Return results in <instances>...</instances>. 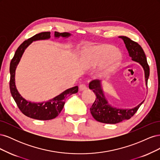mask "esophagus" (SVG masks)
<instances>
[{
	"label": "esophagus",
	"mask_w": 160,
	"mask_h": 160,
	"mask_svg": "<svg viewBox=\"0 0 160 160\" xmlns=\"http://www.w3.org/2000/svg\"><path fill=\"white\" fill-rule=\"evenodd\" d=\"M79 91H84V90L87 89V86L85 84L82 83V84L79 85Z\"/></svg>",
	"instance_id": "obj_1"
}]
</instances>
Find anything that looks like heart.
Masks as SVG:
<instances>
[{"label": "heart", "instance_id": "heart-1", "mask_svg": "<svg viewBox=\"0 0 160 160\" xmlns=\"http://www.w3.org/2000/svg\"><path fill=\"white\" fill-rule=\"evenodd\" d=\"M121 52L110 45L95 46L88 52V62L91 67L101 65L100 75H107L122 59Z\"/></svg>", "mask_w": 160, "mask_h": 160}]
</instances>
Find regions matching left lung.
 <instances>
[{"instance_id": "1", "label": "left lung", "mask_w": 160, "mask_h": 160, "mask_svg": "<svg viewBox=\"0 0 160 160\" xmlns=\"http://www.w3.org/2000/svg\"><path fill=\"white\" fill-rule=\"evenodd\" d=\"M119 37L123 41L132 60L139 62L143 67L146 85H148V80L149 76V67L147 62L146 56L142 47L138 42L131 40L127 37L120 36ZM89 88L90 89L93 90L97 97L95 102L90 108L91 113L96 121L101 123L115 124L122 121L129 119L137 112L139 108L144 101H143L136 107L132 109L116 108L110 105L108 100L106 99L101 87V81L96 79L91 81L89 84Z\"/></svg>"}]
</instances>
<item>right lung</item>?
<instances>
[{"label":"right lung","instance_id":"1","mask_svg":"<svg viewBox=\"0 0 160 160\" xmlns=\"http://www.w3.org/2000/svg\"><path fill=\"white\" fill-rule=\"evenodd\" d=\"M69 36H71V34L69 32H55V38H59L60 37L66 38ZM50 37V32H42L37 34L31 38L24 41L18 47L10 64V90L12 98L15 101L18 108L24 115L30 118L38 120H50L57 117L63 108L65 99L68 96L78 92V87L75 86L65 90L60 95L56 96L53 99L45 101V102L32 103L31 101H28L24 99L17 91L15 85V79H14L15 70L24 51L32 41L49 39Z\"/></svg>","mask_w":160,"mask_h":160}]
</instances>
